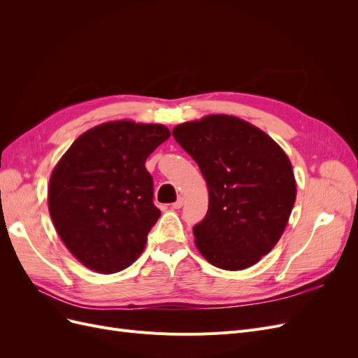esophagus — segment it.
Here are the masks:
<instances>
[{
    "label": "esophagus",
    "instance_id": "1",
    "mask_svg": "<svg viewBox=\"0 0 358 358\" xmlns=\"http://www.w3.org/2000/svg\"><path fill=\"white\" fill-rule=\"evenodd\" d=\"M182 206H183V199H182V197H179L175 203L171 204V208H173V209H180Z\"/></svg>",
    "mask_w": 358,
    "mask_h": 358
}]
</instances>
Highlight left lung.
I'll use <instances>...</instances> for the list:
<instances>
[{"mask_svg": "<svg viewBox=\"0 0 358 358\" xmlns=\"http://www.w3.org/2000/svg\"><path fill=\"white\" fill-rule=\"evenodd\" d=\"M208 183L209 209L194 225L200 254L224 270L251 267L282 236L296 179L280 146L239 117L209 115L173 128Z\"/></svg>", "mask_w": 358, "mask_h": 358, "instance_id": "left-lung-1", "label": "left lung"}]
</instances>
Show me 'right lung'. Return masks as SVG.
Segmentation results:
<instances>
[{"mask_svg": "<svg viewBox=\"0 0 358 358\" xmlns=\"http://www.w3.org/2000/svg\"><path fill=\"white\" fill-rule=\"evenodd\" d=\"M169 137L159 124L106 122L76 138L53 169L50 218L83 266L116 273L142 254L161 215L145 162Z\"/></svg>", "mask_w": 358, "mask_h": 358, "instance_id": "obj_1", "label": "right lung"}]
</instances>
